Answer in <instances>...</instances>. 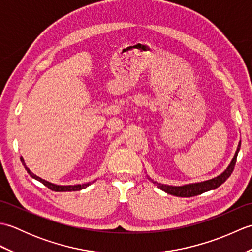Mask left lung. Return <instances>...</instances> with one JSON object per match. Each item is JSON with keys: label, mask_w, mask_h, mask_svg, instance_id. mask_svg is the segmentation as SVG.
Returning a JSON list of instances; mask_svg holds the SVG:
<instances>
[{"label": "left lung", "mask_w": 252, "mask_h": 252, "mask_svg": "<svg viewBox=\"0 0 252 252\" xmlns=\"http://www.w3.org/2000/svg\"><path fill=\"white\" fill-rule=\"evenodd\" d=\"M239 149H240V142L238 143L236 153H235L232 161H231V163H229L228 167L226 168V170L224 171L223 173H221L220 175H218L217 178H213L211 180L203 181V182H200V183L187 184V185H183V186H170V185H165V184H161V183H157V182H155L153 180L152 181H153V183L156 184L161 190L168 192V194H170V195L176 196V197H192V196L200 195V194H202V192H206L208 190L216 189L219 186L222 185L224 182H225L229 178V176H231L235 164H236V159H237V155H238Z\"/></svg>", "instance_id": "obj_1"}]
</instances>
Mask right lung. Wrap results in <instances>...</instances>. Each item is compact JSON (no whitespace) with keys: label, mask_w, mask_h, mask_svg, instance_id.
<instances>
[{"label":"right lung","mask_w":252,"mask_h":252,"mask_svg":"<svg viewBox=\"0 0 252 252\" xmlns=\"http://www.w3.org/2000/svg\"><path fill=\"white\" fill-rule=\"evenodd\" d=\"M20 160H21V162H23L25 169L27 170V172H28V173L30 174V176H32V178H33V179H35V180H37L39 182H41L42 184L45 185L46 187H49L50 189L54 190V191H74V190H80V189H85V187H88L89 185H91V184L93 183V182H92V183H91V182H89V183L77 184V185H56V184H53V183H51V182H47V181H45V180H43V179H41L40 176H37V175H35L34 173H32L31 171H30V169L27 168V165H26V163H25V160H24L23 157H20Z\"/></svg>","instance_id":"right-lung-1"}]
</instances>
